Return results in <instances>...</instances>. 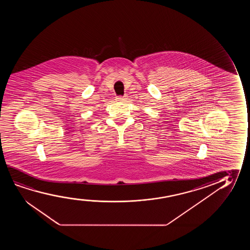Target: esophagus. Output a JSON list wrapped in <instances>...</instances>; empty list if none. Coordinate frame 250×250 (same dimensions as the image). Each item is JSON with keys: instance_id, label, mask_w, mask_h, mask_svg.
I'll return each instance as SVG.
<instances>
[{"instance_id": "34e87169", "label": "esophagus", "mask_w": 250, "mask_h": 250, "mask_svg": "<svg viewBox=\"0 0 250 250\" xmlns=\"http://www.w3.org/2000/svg\"><path fill=\"white\" fill-rule=\"evenodd\" d=\"M128 96L127 95H125V96H122V97H117L116 101L117 102H120V103H123V102H125L128 98H127Z\"/></svg>"}]
</instances>
